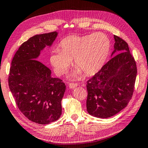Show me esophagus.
<instances>
[{"mask_svg":"<svg viewBox=\"0 0 148 148\" xmlns=\"http://www.w3.org/2000/svg\"><path fill=\"white\" fill-rule=\"evenodd\" d=\"M69 86L70 87V88H75L76 87L78 86V84L77 83H69Z\"/></svg>","mask_w":148,"mask_h":148,"instance_id":"34e87169","label":"esophagus"}]
</instances>
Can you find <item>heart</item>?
Here are the masks:
<instances>
[{
    "label": "heart",
    "instance_id": "1",
    "mask_svg": "<svg viewBox=\"0 0 148 148\" xmlns=\"http://www.w3.org/2000/svg\"><path fill=\"white\" fill-rule=\"evenodd\" d=\"M110 42L103 33L84 36H71L66 37L59 44V49L51 55V63L58 76L67 72L74 59L76 74L86 76L97 73L103 67L109 53Z\"/></svg>",
    "mask_w": 148,
    "mask_h": 148
}]
</instances>
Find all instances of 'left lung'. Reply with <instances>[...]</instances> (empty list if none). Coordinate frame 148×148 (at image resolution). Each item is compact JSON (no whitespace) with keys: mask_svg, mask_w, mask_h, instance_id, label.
<instances>
[{"mask_svg":"<svg viewBox=\"0 0 148 148\" xmlns=\"http://www.w3.org/2000/svg\"><path fill=\"white\" fill-rule=\"evenodd\" d=\"M112 53L119 52L87 82V111L98 118H109L126 107L132 97L137 74L136 63L128 43L114 36Z\"/></svg>","mask_w":148,"mask_h":148,"instance_id":"left-lung-1","label":"left lung"}]
</instances>
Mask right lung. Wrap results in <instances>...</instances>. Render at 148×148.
Returning <instances> with one entry per match:
<instances>
[{
  "mask_svg": "<svg viewBox=\"0 0 148 148\" xmlns=\"http://www.w3.org/2000/svg\"><path fill=\"white\" fill-rule=\"evenodd\" d=\"M57 36L53 32L30 37L16 51L9 72V88L18 109L29 121L40 125L55 122L62 114L65 84L52 78L51 70L36 60Z\"/></svg>",
  "mask_w": 148,
  "mask_h": 148,
  "instance_id": "obj_1",
  "label": "right lung"
}]
</instances>
